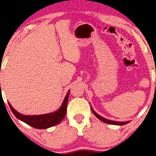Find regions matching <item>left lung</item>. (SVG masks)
<instances>
[{
    "label": "left lung",
    "mask_w": 156,
    "mask_h": 156,
    "mask_svg": "<svg viewBox=\"0 0 156 156\" xmlns=\"http://www.w3.org/2000/svg\"><path fill=\"white\" fill-rule=\"evenodd\" d=\"M91 110H92L93 111V113L94 114V115L96 116V117L98 118L99 120H101V121L104 122L105 123H108V124H113V125H118V126H123V125H126V124H127L129 123L130 121H126V122H118V121H114V120H108L106 118L102 117V116L99 115L97 113H95L94 111V110L93 109V108L91 107Z\"/></svg>",
    "instance_id": "obj_1"
}]
</instances>
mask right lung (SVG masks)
<instances>
[{
	"instance_id": "right-lung-1",
	"label": "right lung",
	"mask_w": 156,
	"mask_h": 156,
	"mask_svg": "<svg viewBox=\"0 0 156 156\" xmlns=\"http://www.w3.org/2000/svg\"><path fill=\"white\" fill-rule=\"evenodd\" d=\"M70 90L66 94L65 99H64L61 106L57 111L51 113L43 114L38 115H22L18 111H16L13 107L11 106L10 103H8L10 108L13 113L18 119L22 120L23 122L38 129H45V128H51L57 124L61 123L65 117L67 110V103L68 97H69Z\"/></svg>"
}]
</instances>
